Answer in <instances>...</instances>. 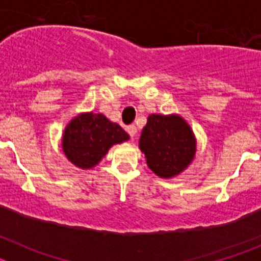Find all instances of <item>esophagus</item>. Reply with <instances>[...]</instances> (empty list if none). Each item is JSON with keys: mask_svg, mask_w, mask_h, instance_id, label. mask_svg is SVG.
Segmentation results:
<instances>
[{"mask_svg": "<svg viewBox=\"0 0 261 261\" xmlns=\"http://www.w3.org/2000/svg\"><path fill=\"white\" fill-rule=\"evenodd\" d=\"M126 132L129 133V136L132 138H135L136 136H137V128H136V125H129L126 126Z\"/></svg>", "mask_w": 261, "mask_h": 261, "instance_id": "esophagus-1", "label": "esophagus"}]
</instances>
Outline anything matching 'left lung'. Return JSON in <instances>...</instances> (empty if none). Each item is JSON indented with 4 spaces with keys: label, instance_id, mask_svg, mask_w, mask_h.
<instances>
[{
    "label": "left lung",
    "instance_id": "8db88e82",
    "mask_svg": "<svg viewBox=\"0 0 261 261\" xmlns=\"http://www.w3.org/2000/svg\"><path fill=\"white\" fill-rule=\"evenodd\" d=\"M147 167L162 179L180 175L195 159L197 141L192 128L177 114H151L138 141Z\"/></svg>",
    "mask_w": 261,
    "mask_h": 261
}]
</instances>
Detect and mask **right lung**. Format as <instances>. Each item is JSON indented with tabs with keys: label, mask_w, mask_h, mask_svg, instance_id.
Here are the masks:
<instances>
[{
	"label": "right lung",
	"mask_w": 261,
	"mask_h": 261,
	"mask_svg": "<svg viewBox=\"0 0 261 261\" xmlns=\"http://www.w3.org/2000/svg\"><path fill=\"white\" fill-rule=\"evenodd\" d=\"M129 135L103 114L81 112L66 124L61 137L62 151L81 170L98 165L114 145L128 141Z\"/></svg>",
	"instance_id": "right-lung-1"
}]
</instances>
